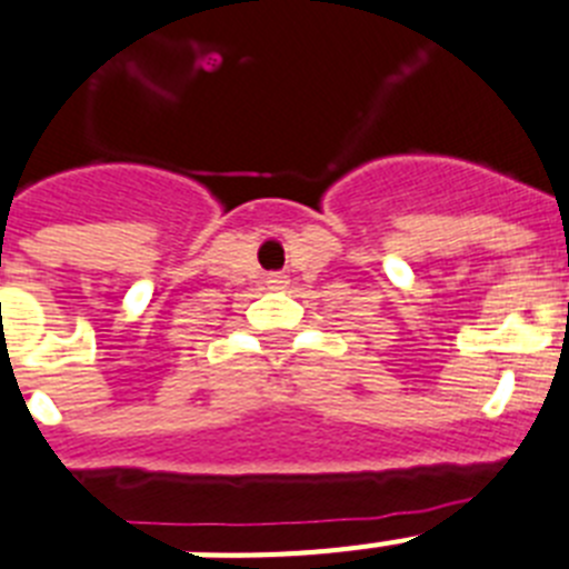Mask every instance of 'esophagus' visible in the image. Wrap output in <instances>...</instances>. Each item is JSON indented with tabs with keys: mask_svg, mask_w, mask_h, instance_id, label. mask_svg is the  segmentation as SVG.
Instances as JSON below:
<instances>
[{
	"mask_svg": "<svg viewBox=\"0 0 569 569\" xmlns=\"http://www.w3.org/2000/svg\"><path fill=\"white\" fill-rule=\"evenodd\" d=\"M266 283H269L271 289H278V286L286 283V274H280V271H274V274H269V278H266Z\"/></svg>",
	"mask_w": 569,
	"mask_h": 569,
	"instance_id": "34e87169",
	"label": "esophagus"
}]
</instances>
